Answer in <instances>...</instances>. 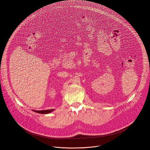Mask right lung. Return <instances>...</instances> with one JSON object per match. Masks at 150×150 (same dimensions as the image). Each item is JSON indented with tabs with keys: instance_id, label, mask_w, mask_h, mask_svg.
I'll list each match as a JSON object with an SVG mask.
<instances>
[{
	"instance_id": "obj_1",
	"label": "right lung",
	"mask_w": 150,
	"mask_h": 150,
	"mask_svg": "<svg viewBox=\"0 0 150 150\" xmlns=\"http://www.w3.org/2000/svg\"><path fill=\"white\" fill-rule=\"evenodd\" d=\"M54 110V109H51V110H41V111H37V110H33V111L34 112H38V113H40V114H49L50 112H51L52 111H53Z\"/></svg>"
}]
</instances>
